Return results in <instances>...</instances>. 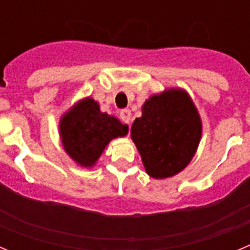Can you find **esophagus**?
Here are the masks:
<instances>
[{
  "label": "esophagus",
  "mask_w": 250,
  "mask_h": 250,
  "mask_svg": "<svg viewBox=\"0 0 250 250\" xmlns=\"http://www.w3.org/2000/svg\"><path fill=\"white\" fill-rule=\"evenodd\" d=\"M120 119L124 124H127L129 125L130 121H131V111L127 109L121 110L120 111Z\"/></svg>",
  "instance_id": "obj_1"
}]
</instances>
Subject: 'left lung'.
Segmentation results:
<instances>
[{"mask_svg":"<svg viewBox=\"0 0 250 250\" xmlns=\"http://www.w3.org/2000/svg\"><path fill=\"white\" fill-rule=\"evenodd\" d=\"M202 136V121L193 101L182 90L154 95L143 116L131 126V139L151 178L165 179L182 171L194 156Z\"/></svg>","mask_w":250,"mask_h":250,"instance_id":"left-lung-1","label":"left lung"}]
</instances>
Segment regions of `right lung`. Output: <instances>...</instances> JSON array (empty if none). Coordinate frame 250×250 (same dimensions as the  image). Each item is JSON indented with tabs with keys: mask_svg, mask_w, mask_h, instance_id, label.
I'll use <instances>...</instances> for the list:
<instances>
[{
	"mask_svg": "<svg viewBox=\"0 0 250 250\" xmlns=\"http://www.w3.org/2000/svg\"><path fill=\"white\" fill-rule=\"evenodd\" d=\"M60 132L68 155L81 167H91L111 139L126 135L127 125L101 112L99 104L89 98L61 119Z\"/></svg>",
	"mask_w": 250,
	"mask_h": 250,
	"instance_id": "add662e5",
	"label": "right lung"
}]
</instances>
